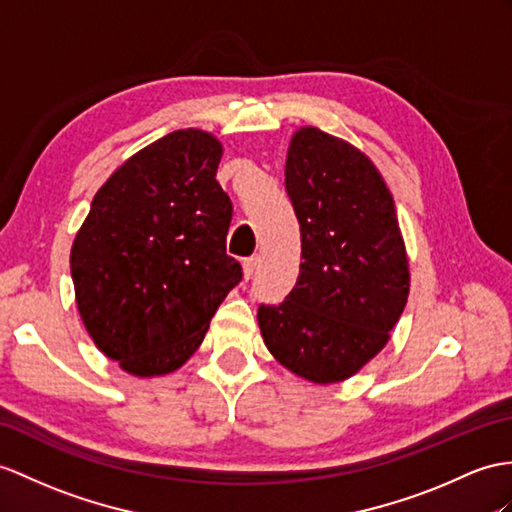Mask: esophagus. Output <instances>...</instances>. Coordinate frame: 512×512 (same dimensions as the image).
I'll list each match as a JSON object with an SVG mask.
<instances>
[{"label":"esophagus","mask_w":512,"mask_h":512,"mask_svg":"<svg viewBox=\"0 0 512 512\" xmlns=\"http://www.w3.org/2000/svg\"><path fill=\"white\" fill-rule=\"evenodd\" d=\"M258 263H260V258L258 256H249V258H245L243 260V273H245V278L249 280L256 273V269H258Z\"/></svg>","instance_id":"obj_1"}]
</instances>
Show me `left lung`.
I'll use <instances>...</instances> for the list:
<instances>
[{"mask_svg":"<svg viewBox=\"0 0 512 512\" xmlns=\"http://www.w3.org/2000/svg\"><path fill=\"white\" fill-rule=\"evenodd\" d=\"M302 263L258 326L280 363L317 384L341 382L376 356L404 313L408 258L395 202L373 162L317 128L293 134L284 167Z\"/></svg>","mask_w":512,"mask_h":512,"instance_id":"left-lung-1","label":"left lung"}]
</instances>
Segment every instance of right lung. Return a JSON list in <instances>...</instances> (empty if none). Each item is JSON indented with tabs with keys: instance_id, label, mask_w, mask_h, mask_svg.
<instances>
[{
	"instance_id": "obj_1",
	"label": "right lung",
	"mask_w": 512,
	"mask_h": 512,
	"mask_svg": "<svg viewBox=\"0 0 512 512\" xmlns=\"http://www.w3.org/2000/svg\"><path fill=\"white\" fill-rule=\"evenodd\" d=\"M221 143L178 130L147 145L93 197L71 247L80 317L108 358L141 378L182 367L243 280L226 254L232 202Z\"/></svg>"
}]
</instances>
